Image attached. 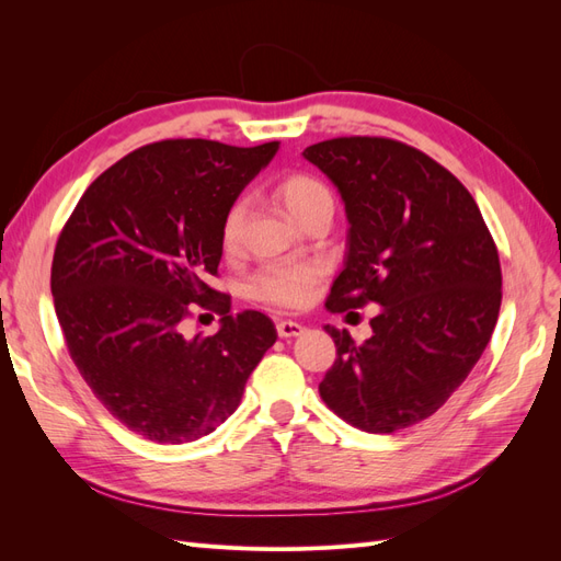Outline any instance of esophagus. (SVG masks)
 <instances>
[{"label":"esophagus","instance_id":"esophagus-1","mask_svg":"<svg viewBox=\"0 0 561 561\" xmlns=\"http://www.w3.org/2000/svg\"><path fill=\"white\" fill-rule=\"evenodd\" d=\"M276 330H278L280 339H293V336H299L304 332V325L297 320H278Z\"/></svg>","mask_w":561,"mask_h":561}]
</instances>
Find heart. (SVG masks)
<instances>
[{"instance_id":"b5f03b06","label":"heart","mask_w":561,"mask_h":561,"mask_svg":"<svg viewBox=\"0 0 561 561\" xmlns=\"http://www.w3.org/2000/svg\"><path fill=\"white\" fill-rule=\"evenodd\" d=\"M276 196L280 201V206L285 208V213L299 225L309 215L334 206L332 192L318 178L309 173L285 175L276 184ZM243 213H245L243 203L236 201L222 219L219 239H222V248L227 252H231L236 245H239ZM316 276L318 271L313 266H297V264L266 266L257 276H254L252 293L254 297H260L264 301L278 304V307H301V304L309 301L313 293Z\"/></svg>"}]
</instances>
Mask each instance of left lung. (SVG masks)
Segmentation results:
<instances>
[{"instance_id": "left-lung-1", "label": "left lung", "mask_w": 561, "mask_h": 561, "mask_svg": "<svg viewBox=\"0 0 561 561\" xmlns=\"http://www.w3.org/2000/svg\"><path fill=\"white\" fill-rule=\"evenodd\" d=\"M344 201L346 257L325 307L377 304L355 344L325 325L336 360L320 381L334 414L367 433L433 416L486 348L501 309V262L478 203L447 168L388 138L304 149Z\"/></svg>"}]
</instances>
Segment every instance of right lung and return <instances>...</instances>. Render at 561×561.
<instances>
[{
	"mask_svg": "<svg viewBox=\"0 0 561 561\" xmlns=\"http://www.w3.org/2000/svg\"><path fill=\"white\" fill-rule=\"evenodd\" d=\"M278 142L163 140L135 149L79 198L60 233L50 293L67 351L105 410L159 445L213 433L276 344L260 311L231 316L206 283L222 260V219ZM194 308L224 316L184 337Z\"/></svg>",
	"mask_w": 561,
	"mask_h": 561,
	"instance_id": "add662e5",
	"label": "right lung"
}]
</instances>
